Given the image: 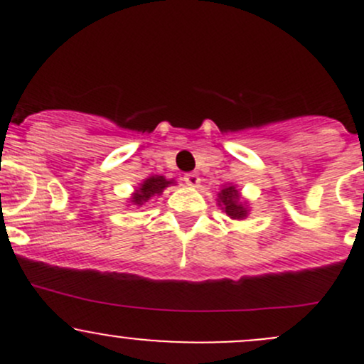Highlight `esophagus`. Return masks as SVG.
I'll return each mask as SVG.
<instances>
[{
    "instance_id": "1",
    "label": "esophagus",
    "mask_w": 364,
    "mask_h": 364,
    "mask_svg": "<svg viewBox=\"0 0 364 364\" xmlns=\"http://www.w3.org/2000/svg\"><path fill=\"white\" fill-rule=\"evenodd\" d=\"M185 183L188 186H197L200 183V178H199V174H197V172H188V174H185Z\"/></svg>"
}]
</instances>
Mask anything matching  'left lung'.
<instances>
[{"instance_id": "1", "label": "left lung", "mask_w": 364, "mask_h": 364, "mask_svg": "<svg viewBox=\"0 0 364 364\" xmlns=\"http://www.w3.org/2000/svg\"><path fill=\"white\" fill-rule=\"evenodd\" d=\"M218 205L232 220H243L248 215V205L241 203L240 192L234 185L223 186L218 193Z\"/></svg>"}]
</instances>
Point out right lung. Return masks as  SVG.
<instances>
[{
	"mask_svg": "<svg viewBox=\"0 0 364 364\" xmlns=\"http://www.w3.org/2000/svg\"><path fill=\"white\" fill-rule=\"evenodd\" d=\"M171 185H174V179H165L164 176H149V178H146L144 181L139 185V188L135 190L130 203L135 205L146 204L148 200H151L153 197L161 196V192Z\"/></svg>",
	"mask_w": 364,
	"mask_h": 364,
	"instance_id": "add662e5",
	"label": "right lung"
}]
</instances>
